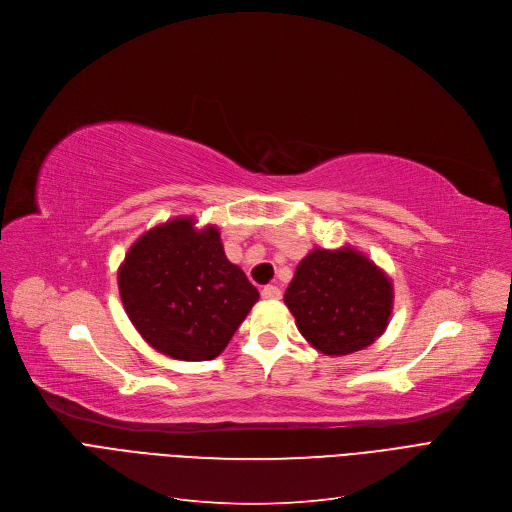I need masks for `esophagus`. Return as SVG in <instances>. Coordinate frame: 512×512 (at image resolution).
<instances>
[{"instance_id": "34e87169", "label": "esophagus", "mask_w": 512, "mask_h": 512, "mask_svg": "<svg viewBox=\"0 0 512 512\" xmlns=\"http://www.w3.org/2000/svg\"><path fill=\"white\" fill-rule=\"evenodd\" d=\"M262 298L264 300H279L281 289L277 285H266V287H262Z\"/></svg>"}]
</instances>
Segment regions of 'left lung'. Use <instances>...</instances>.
<instances>
[{
  "mask_svg": "<svg viewBox=\"0 0 512 512\" xmlns=\"http://www.w3.org/2000/svg\"><path fill=\"white\" fill-rule=\"evenodd\" d=\"M283 300L316 352L346 356L369 348L385 333L394 310V283L350 243L337 250L312 248Z\"/></svg>",
  "mask_w": 512,
  "mask_h": 512,
  "instance_id": "obj_1",
  "label": "left lung"
}]
</instances>
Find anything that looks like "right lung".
<instances>
[{
	"label": "right lung",
	"instance_id": "1",
	"mask_svg": "<svg viewBox=\"0 0 512 512\" xmlns=\"http://www.w3.org/2000/svg\"><path fill=\"white\" fill-rule=\"evenodd\" d=\"M177 216L145 231L118 266V291L137 333L160 354L212 360L258 302L229 262L216 225Z\"/></svg>",
	"mask_w": 512,
	"mask_h": 512
}]
</instances>
